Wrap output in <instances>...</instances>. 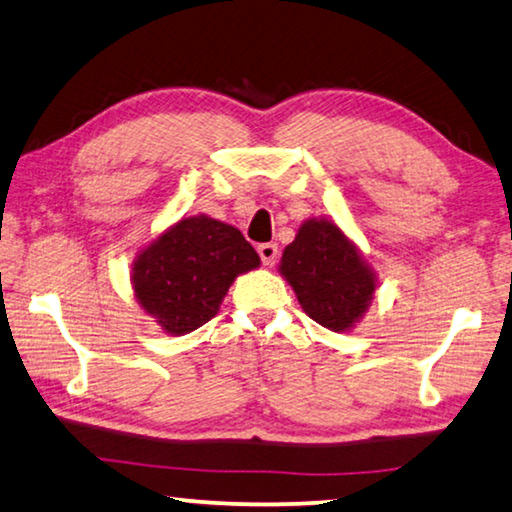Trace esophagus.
Wrapping results in <instances>:
<instances>
[{"label":"esophagus","instance_id":"esophagus-1","mask_svg":"<svg viewBox=\"0 0 512 512\" xmlns=\"http://www.w3.org/2000/svg\"><path fill=\"white\" fill-rule=\"evenodd\" d=\"M258 256H261L263 265H274L276 256H279V247H276L274 242H265V245L258 247Z\"/></svg>","mask_w":512,"mask_h":512}]
</instances>
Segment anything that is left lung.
Segmentation results:
<instances>
[{
	"label": "left lung",
	"instance_id": "obj_1",
	"mask_svg": "<svg viewBox=\"0 0 512 512\" xmlns=\"http://www.w3.org/2000/svg\"><path fill=\"white\" fill-rule=\"evenodd\" d=\"M279 272L303 312L333 333H351L378 290V276L360 247L328 218L303 220L283 249Z\"/></svg>",
	"mask_w": 512,
	"mask_h": 512
}]
</instances>
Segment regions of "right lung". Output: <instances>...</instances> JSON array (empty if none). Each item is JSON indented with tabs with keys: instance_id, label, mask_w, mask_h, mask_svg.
<instances>
[{
	"instance_id": "1",
	"label": "right lung",
	"mask_w": 512,
	"mask_h": 512,
	"mask_svg": "<svg viewBox=\"0 0 512 512\" xmlns=\"http://www.w3.org/2000/svg\"><path fill=\"white\" fill-rule=\"evenodd\" d=\"M258 267L261 258L236 227L200 213L141 247L130 283L141 310L166 335L179 337L218 315L231 283Z\"/></svg>"
}]
</instances>
